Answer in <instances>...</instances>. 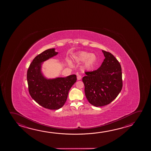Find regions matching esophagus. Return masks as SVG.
I'll use <instances>...</instances> for the list:
<instances>
[{"label":"esophagus","instance_id":"esophagus-1","mask_svg":"<svg viewBox=\"0 0 151 151\" xmlns=\"http://www.w3.org/2000/svg\"><path fill=\"white\" fill-rule=\"evenodd\" d=\"M77 80H81L82 79V76L80 75H77Z\"/></svg>","mask_w":151,"mask_h":151}]
</instances>
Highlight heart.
I'll return each mask as SVG.
<instances>
[{"label": "heart", "mask_w": 151, "mask_h": 151, "mask_svg": "<svg viewBox=\"0 0 151 151\" xmlns=\"http://www.w3.org/2000/svg\"><path fill=\"white\" fill-rule=\"evenodd\" d=\"M77 60L78 61H85V68L91 69L94 66L97 58L94 54H90L87 52H81L78 55Z\"/></svg>", "instance_id": "1"}]
</instances>
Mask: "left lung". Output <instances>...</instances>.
Masks as SVG:
<instances>
[{
	"mask_svg": "<svg viewBox=\"0 0 151 151\" xmlns=\"http://www.w3.org/2000/svg\"><path fill=\"white\" fill-rule=\"evenodd\" d=\"M105 59L101 66L93 71L85 72L83 77L85 94L93 106H102L114 101L122 88L121 65L109 52L102 50Z\"/></svg>",
	"mask_w": 151,
	"mask_h": 151,
	"instance_id": "obj_1",
	"label": "left lung"
}]
</instances>
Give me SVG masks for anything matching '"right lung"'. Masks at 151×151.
<instances>
[{
    "mask_svg": "<svg viewBox=\"0 0 151 151\" xmlns=\"http://www.w3.org/2000/svg\"><path fill=\"white\" fill-rule=\"evenodd\" d=\"M57 54L54 48L44 51L35 57L27 72L31 96L39 105L50 110H58L64 106L69 90L77 80L76 75L54 79H47L43 76L41 63Z\"/></svg>",
    "mask_w": 151,
    "mask_h": 151,
    "instance_id": "add662e5",
    "label": "right lung"
}]
</instances>
